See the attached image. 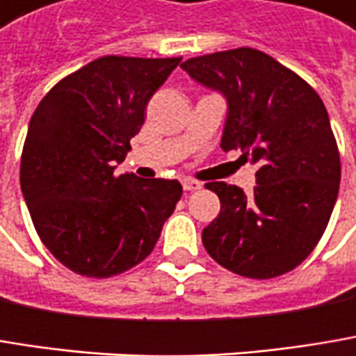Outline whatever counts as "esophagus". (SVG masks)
<instances>
[{
	"instance_id": "34e87169",
	"label": "esophagus",
	"mask_w": 356,
	"mask_h": 356,
	"mask_svg": "<svg viewBox=\"0 0 356 356\" xmlns=\"http://www.w3.org/2000/svg\"><path fill=\"white\" fill-rule=\"evenodd\" d=\"M182 188L186 192L198 191V188H200V182H196V180H192V178H184V180H182Z\"/></svg>"
}]
</instances>
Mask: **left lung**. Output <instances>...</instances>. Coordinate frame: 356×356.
<instances>
[{
  "mask_svg": "<svg viewBox=\"0 0 356 356\" xmlns=\"http://www.w3.org/2000/svg\"><path fill=\"white\" fill-rule=\"evenodd\" d=\"M192 81L227 101L220 147L257 165L253 194L209 182L220 213L202 231L218 266L253 280L298 267L316 247L339 196L341 158L318 92L253 48L180 64Z\"/></svg>",
  "mask_w": 356,
  "mask_h": 356,
  "instance_id": "1",
  "label": "left lung"
}]
</instances>
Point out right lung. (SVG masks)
<instances>
[{
    "label": "right lung",
    "mask_w": 356,
    "mask_h": 356,
    "mask_svg": "<svg viewBox=\"0 0 356 356\" xmlns=\"http://www.w3.org/2000/svg\"><path fill=\"white\" fill-rule=\"evenodd\" d=\"M180 60L103 56L63 79L32 115L22 194L42 243L70 271L111 277L138 266L174 213L178 180L115 170Z\"/></svg>",
    "instance_id": "1"
}]
</instances>
